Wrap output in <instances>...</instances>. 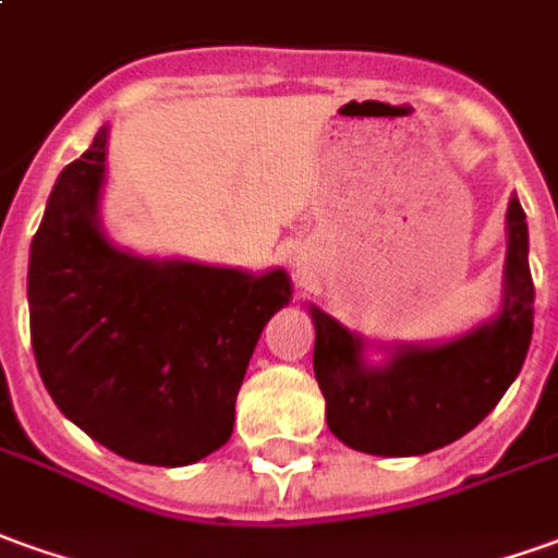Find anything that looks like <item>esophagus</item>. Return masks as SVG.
I'll use <instances>...</instances> for the list:
<instances>
[{
    "label": "esophagus",
    "instance_id": "esophagus-1",
    "mask_svg": "<svg viewBox=\"0 0 558 558\" xmlns=\"http://www.w3.org/2000/svg\"><path fill=\"white\" fill-rule=\"evenodd\" d=\"M303 264V270H306V260H303V257H298V267H301Z\"/></svg>",
    "mask_w": 558,
    "mask_h": 558
}]
</instances>
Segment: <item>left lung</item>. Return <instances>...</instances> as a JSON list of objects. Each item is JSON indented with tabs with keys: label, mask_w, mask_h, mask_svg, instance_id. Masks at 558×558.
<instances>
[{
	"label": "left lung",
	"mask_w": 558,
	"mask_h": 558,
	"mask_svg": "<svg viewBox=\"0 0 558 558\" xmlns=\"http://www.w3.org/2000/svg\"><path fill=\"white\" fill-rule=\"evenodd\" d=\"M316 325L325 418L345 447L371 456H425L459 440L495 410L520 376L535 328L529 225L517 194L507 203L505 298L498 316L447 343L374 345L310 303ZM371 348L386 351L379 365Z\"/></svg>",
	"instance_id": "left-lung-1"
}]
</instances>
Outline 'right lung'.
Here are the masks:
<instances>
[{"mask_svg": "<svg viewBox=\"0 0 558 558\" xmlns=\"http://www.w3.org/2000/svg\"><path fill=\"white\" fill-rule=\"evenodd\" d=\"M106 145L109 126L57 175L29 245L33 352L60 413L96 444L182 468L230 440L248 359L291 279L114 245L99 221Z\"/></svg>", "mask_w": 558, "mask_h": 558, "instance_id": "right-lung-1", "label": "right lung"}]
</instances>
